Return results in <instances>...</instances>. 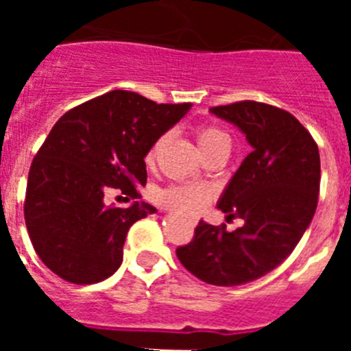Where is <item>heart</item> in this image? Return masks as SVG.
<instances>
[{
    "label": "heart",
    "mask_w": 351,
    "mask_h": 351,
    "mask_svg": "<svg viewBox=\"0 0 351 351\" xmlns=\"http://www.w3.org/2000/svg\"><path fill=\"white\" fill-rule=\"evenodd\" d=\"M161 142H163V138L151 149L149 160H153L154 154L158 153V147L161 145ZM197 142L202 153L216 147L230 149V138H228V135H226L225 132H221L219 128H214V126H204V128L198 130ZM209 191H207L206 188H200V186H170V188L161 190L160 193H158V200H160L163 206L184 214L198 213V210L202 209V207L209 202Z\"/></svg>",
    "instance_id": "obj_1"
}]
</instances>
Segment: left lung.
Returning a JSON list of instances; mask_svg holds the SVG:
<instances>
[{"label": "left lung", "instance_id": "1", "mask_svg": "<svg viewBox=\"0 0 351 351\" xmlns=\"http://www.w3.org/2000/svg\"><path fill=\"white\" fill-rule=\"evenodd\" d=\"M246 135L251 153L218 200L243 226L226 232L200 219L178 258L198 280L237 287L274 271L295 250L315 216L320 153L309 132L287 110L258 101L209 108Z\"/></svg>", "mask_w": 351, "mask_h": 351}]
</instances>
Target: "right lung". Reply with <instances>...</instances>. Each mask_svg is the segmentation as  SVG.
Returning <instances> with one entry per match:
<instances>
[{
    "instance_id": "obj_1",
    "label": "right lung",
    "mask_w": 351,
    "mask_h": 351,
    "mask_svg": "<svg viewBox=\"0 0 351 351\" xmlns=\"http://www.w3.org/2000/svg\"><path fill=\"white\" fill-rule=\"evenodd\" d=\"M191 104H154L132 91H110L71 108L51 130L27 176V234L42 262L75 285L104 281L119 269L130 226L153 206L138 200L147 181L144 158ZM119 189L138 200L108 208Z\"/></svg>"
}]
</instances>
